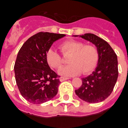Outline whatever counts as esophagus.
I'll list each match as a JSON object with an SVG mask.
<instances>
[{
  "label": "esophagus",
  "instance_id": "1",
  "mask_svg": "<svg viewBox=\"0 0 128 128\" xmlns=\"http://www.w3.org/2000/svg\"><path fill=\"white\" fill-rule=\"evenodd\" d=\"M68 78H65V77H60V82H63L65 81V80H68Z\"/></svg>",
  "mask_w": 128,
  "mask_h": 128
}]
</instances>
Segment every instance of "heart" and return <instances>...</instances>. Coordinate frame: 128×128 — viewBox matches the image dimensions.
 <instances>
[{
    "label": "heart",
    "mask_w": 128,
    "mask_h": 128,
    "mask_svg": "<svg viewBox=\"0 0 128 128\" xmlns=\"http://www.w3.org/2000/svg\"><path fill=\"white\" fill-rule=\"evenodd\" d=\"M60 49L64 55H70L68 63H70L58 70L60 76H74L82 71L86 74L92 72L96 65L98 53L94 46L84 45L83 42L77 40H70L62 43ZM46 57L48 65L53 69H58L62 65V57L54 48L47 51Z\"/></svg>",
    "instance_id": "1"
}]
</instances>
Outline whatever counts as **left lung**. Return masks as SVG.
<instances>
[{"mask_svg":"<svg viewBox=\"0 0 128 128\" xmlns=\"http://www.w3.org/2000/svg\"><path fill=\"white\" fill-rule=\"evenodd\" d=\"M80 37L96 46L98 60L95 71L82 78L81 87L75 92L84 101L90 103L100 102L111 94L116 84L118 78V56L111 46L98 36L88 33Z\"/></svg>","mask_w":128,"mask_h":128,"instance_id":"left-lung-1","label":"left lung"}]
</instances>
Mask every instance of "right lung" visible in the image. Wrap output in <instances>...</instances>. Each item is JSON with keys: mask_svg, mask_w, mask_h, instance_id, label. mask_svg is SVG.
Here are the masks:
<instances>
[{"mask_svg": "<svg viewBox=\"0 0 128 128\" xmlns=\"http://www.w3.org/2000/svg\"><path fill=\"white\" fill-rule=\"evenodd\" d=\"M65 34L39 32L29 38L17 54L15 80L22 96L33 104L51 100L58 92L59 76L50 68L47 51Z\"/></svg>", "mask_w": 128, "mask_h": 128, "instance_id": "right-lung-1", "label": "right lung"}]
</instances>
